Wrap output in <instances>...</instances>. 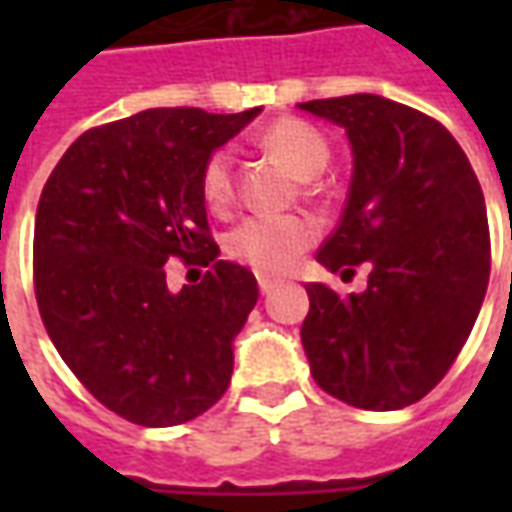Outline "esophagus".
Segmentation results:
<instances>
[{
    "instance_id": "1",
    "label": "esophagus",
    "mask_w": 512,
    "mask_h": 512,
    "mask_svg": "<svg viewBox=\"0 0 512 512\" xmlns=\"http://www.w3.org/2000/svg\"><path fill=\"white\" fill-rule=\"evenodd\" d=\"M257 285H260V293H271L274 285H277V279L266 277V274H257Z\"/></svg>"
}]
</instances>
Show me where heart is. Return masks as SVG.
<instances>
[{"label":"heart","mask_w":512,"mask_h":512,"mask_svg":"<svg viewBox=\"0 0 512 512\" xmlns=\"http://www.w3.org/2000/svg\"><path fill=\"white\" fill-rule=\"evenodd\" d=\"M260 147L279 158L299 178L321 175L329 161V142L318 128L304 120L285 117L277 120L257 136ZM202 197L205 202L224 211L235 197V161L227 147L213 150L202 167ZM318 238V227L307 216H249L230 230L227 252L233 260L255 268L257 274H285L301 252H307Z\"/></svg>","instance_id":"b5f03b06"}]
</instances>
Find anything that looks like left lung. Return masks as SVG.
Listing matches in <instances>:
<instances>
[{
	"label": "left lung",
	"instance_id": "left-lung-1",
	"mask_svg": "<svg viewBox=\"0 0 512 512\" xmlns=\"http://www.w3.org/2000/svg\"><path fill=\"white\" fill-rule=\"evenodd\" d=\"M345 128L354 178L318 252L329 271L370 266L365 293L307 285L301 343L315 384L348 406L395 411L428 395L483 307L491 235L480 180L439 120L370 93L299 104Z\"/></svg>",
	"mask_w": 512,
	"mask_h": 512
}]
</instances>
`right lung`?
<instances>
[{
  "instance_id": "right-lung-1",
  "label": "right lung",
  "mask_w": 512,
  "mask_h": 512,
  "mask_svg": "<svg viewBox=\"0 0 512 512\" xmlns=\"http://www.w3.org/2000/svg\"><path fill=\"white\" fill-rule=\"evenodd\" d=\"M257 112L175 106L90 128L43 186L32 244L43 326L87 392L134 425L189 422L227 392L257 279L216 260L200 178ZM169 259L209 271L172 294Z\"/></svg>"
}]
</instances>
